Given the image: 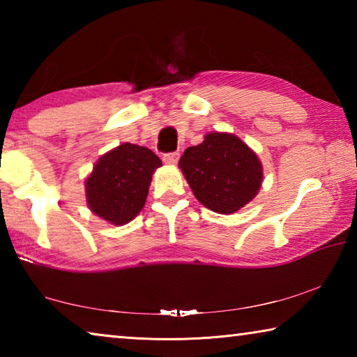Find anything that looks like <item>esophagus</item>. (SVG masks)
<instances>
[{"mask_svg":"<svg viewBox=\"0 0 357 357\" xmlns=\"http://www.w3.org/2000/svg\"><path fill=\"white\" fill-rule=\"evenodd\" d=\"M162 159H164V162L167 165H174L178 162V159H179V154L178 153H168V154H164V157H162Z\"/></svg>","mask_w":357,"mask_h":357,"instance_id":"obj_1","label":"esophagus"}]
</instances>
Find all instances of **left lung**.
<instances>
[{
  "instance_id": "1",
  "label": "left lung",
  "mask_w": 357,
  "mask_h": 357,
  "mask_svg": "<svg viewBox=\"0 0 357 357\" xmlns=\"http://www.w3.org/2000/svg\"><path fill=\"white\" fill-rule=\"evenodd\" d=\"M179 168L193 195L219 214H233L252 202L263 183L257 154L233 134L214 132L184 151Z\"/></svg>"
}]
</instances>
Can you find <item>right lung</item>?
Returning a JSON list of instances; mask_svg holds the SVG:
<instances>
[{
    "label": "right lung",
    "instance_id": "obj_1",
    "mask_svg": "<svg viewBox=\"0 0 357 357\" xmlns=\"http://www.w3.org/2000/svg\"><path fill=\"white\" fill-rule=\"evenodd\" d=\"M160 165L151 149L119 144L100 157L84 183L89 209L113 225L130 222L143 209L153 173Z\"/></svg>",
    "mask_w": 357,
    "mask_h": 357
}]
</instances>
